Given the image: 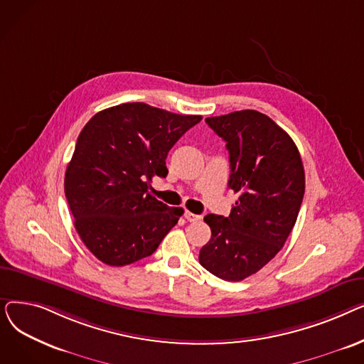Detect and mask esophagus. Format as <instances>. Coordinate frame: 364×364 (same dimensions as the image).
<instances>
[{"label":"esophagus","mask_w":364,"mask_h":364,"mask_svg":"<svg viewBox=\"0 0 364 364\" xmlns=\"http://www.w3.org/2000/svg\"><path fill=\"white\" fill-rule=\"evenodd\" d=\"M184 218H186L187 221H190V223H196V221L200 220V215H196V214H193V213L186 211V213H184Z\"/></svg>","instance_id":"34e87169"}]
</instances>
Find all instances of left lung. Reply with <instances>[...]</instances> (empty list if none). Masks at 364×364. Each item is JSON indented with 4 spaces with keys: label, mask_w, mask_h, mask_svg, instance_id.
Returning <instances> with one entry per match:
<instances>
[{
    "label": "left lung",
    "mask_w": 364,
    "mask_h": 364,
    "mask_svg": "<svg viewBox=\"0 0 364 364\" xmlns=\"http://www.w3.org/2000/svg\"><path fill=\"white\" fill-rule=\"evenodd\" d=\"M205 122L227 143L228 187L239 199L228 217L203 218L211 239L199 262L223 280L239 282L272 261L292 232L305 192L304 166L289 134L261 112L246 109Z\"/></svg>",
    "instance_id": "1"
}]
</instances>
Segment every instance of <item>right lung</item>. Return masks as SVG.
Here are the masks:
<instances>
[{
  "label": "right lung",
  "instance_id": "obj_1",
  "mask_svg": "<svg viewBox=\"0 0 364 364\" xmlns=\"http://www.w3.org/2000/svg\"><path fill=\"white\" fill-rule=\"evenodd\" d=\"M199 114H177L146 103L105 109L87 122L65 174L73 224L88 251L122 267L156 251L183 208L149 193L168 174L166 156Z\"/></svg>",
  "mask_w": 364,
  "mask_h": 364
}]
</instances>
